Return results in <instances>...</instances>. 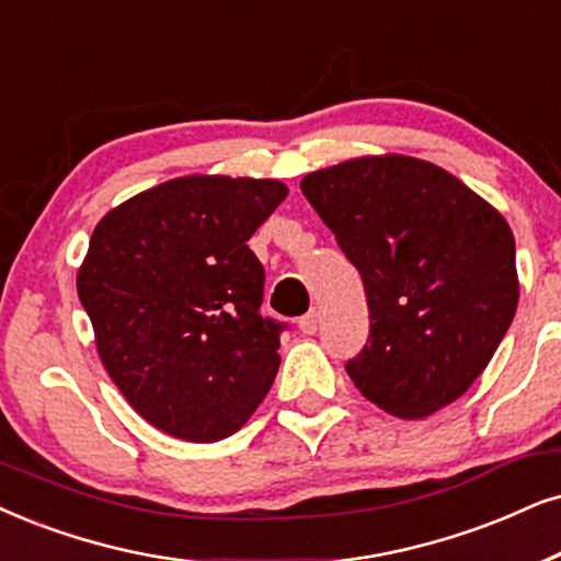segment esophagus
<instances>
[{"instance_id": "esophagus-1", "label": "esophagus", "mask_w": 561, "mask_h": 561, "mask_svg": "<svg viewBox=\"0 0 561 561\" xmlns=\"http://www.w3.org/2000/svg\"><path fill=\"white\" fill-rule=\"evenodd\" d=\"M300 331L305 333V336H313V333L318 331V313H316V310H310L308 316L300 318Z\"/></svg>"}]
</instances>
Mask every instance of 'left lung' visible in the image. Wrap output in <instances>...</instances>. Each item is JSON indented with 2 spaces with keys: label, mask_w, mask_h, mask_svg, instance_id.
Segmentation results:
<instances>
[{
  "label": "left lung",
  "mask_w": 561,
  "mask_h": 561,
  "mask_svg": "<svg viewBox=\"0 0 561 561\" xmlns=\"http://www.w3.org/2000/svg\"><path fill=\"white\" fill-rule=\"evenodd\" d=\"M300 188L363 276L370 336L346 363L359 393L401 420L460 399L517 308L505 217L448 170L407 154L346 160Z\"/></svg>",
  "instance_id": "left-lung-1"
}]
</instances>
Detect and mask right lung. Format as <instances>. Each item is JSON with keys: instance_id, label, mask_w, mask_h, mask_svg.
Here are the masks:
<instances>
[{"instance_id": "add662e5", "label": "right lung", "mask_w": 561, "mask_h": 561, "mask_svg": "<svg viewBox=\"0 0 561 561\" xmlns=\"http://www.w3.org/2000/svg\"><path fill=\"white\" fill-rule=\"evenodd\" d=\"M285 196L279 181L186 175L92 230L77 293L98 354L165 435L217 443L266 399L287 325L261 316L264 266L248 240Z\"/></svg>"}]
</instances>
